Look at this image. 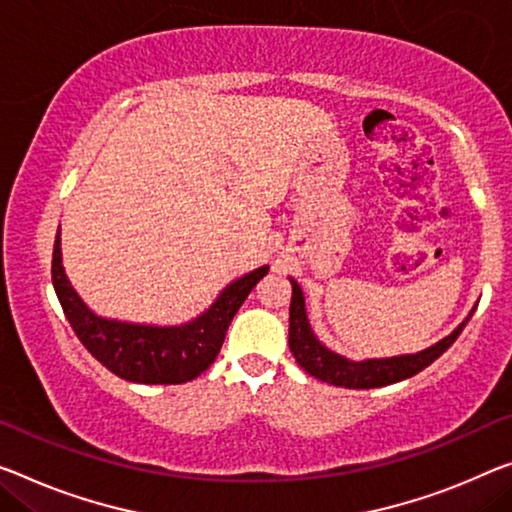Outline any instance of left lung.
I'll list each match as a JSON object with an SVG mask.
<instances>
[{"label": "left lung", "instance_id": "1", "mask_svg": "<svg viewBox=\"0 0 512 512\" xmlns=\"http://www.w3.org/2000/svg\"><path fill=\"white\" fill-rule=\"evenodd\" d=\"M290 283H293V300H290V329H288L290 352H293L295 361L304 368L306 373L318 377L322 382L334 384V387L375 389V387H387V384L407 380V377H412L419 371H423L426 366H430L437 357H442L469 322L467 318L453 334H448L444 341H439L437 345H432V348L423 352H416V355L350 361L341 355H336L332 350H327L325 345H320L318 338L313 336L309 320H306L302 288L297 286L295 279H290Z\"/></svg>", "mask_w": 512, "mask_h": 512}]
</instances>
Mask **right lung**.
I'll return each mask as SVG.
<instances>
[{"label":"right lung","mask_w":512,"mask_h":512,"mask_svg":"<svg viewBox=\"0 0 512 512\" xmlns=\"http://www.w3.org/2000/svg\"><path fill=\"white\" fill-rule=\"evenodd\" d=\"M265 274L267 267H258L233 281L190 325L146 327L98 318L86 309L64 274L59 231L52 251V283L73 332L102 366L123 380L139 384H183L206 371L222 350L233 316Z\"/></svg>","instance_id":"right-lung-1"}]
</instances>
